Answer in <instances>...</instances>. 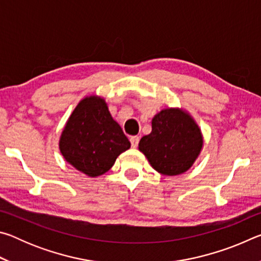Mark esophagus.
<instances>
[{
	"instance_id": "1",
	"label": "esophagus",
	"mask_w": 261,
	"mask_h": 261,
	"mask_svg": "<svg viewBox=\"0 0 261 261\" xmlns=\"http://www.w3.org/2000/svg\"><path fill=\"white\" fill-rule=\"evenodd\" d=\"M130 143H131V146L136 148L138 146V143H139V137L138 136H132L130 137Z\"/></svg>"
}]
</instances>
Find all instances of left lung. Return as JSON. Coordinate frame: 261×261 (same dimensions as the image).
Returning a JSON list of instances; mask_svg holds the SVG:
<instances>
[{
  "mask_svg": "<svg viewBox=\"0 0 261 261\" xmlns=\"http://www.w3.org/2000/svg\"><path fill=\"white\" fill-rule=\"evenodd\" d=\"M202 135L191 115L167 108L152 120V132L139 141V151L158 173L168 176L189 170L200 154Z\"/></svg>",
  "mask_w": 261,
  "mask_h": 261,
  "instance_id": "1",
  "label": "left lung"
}]
</instances>
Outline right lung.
Wrapping results in <instances>:
<instances>
[{
  "instance_id": "right-lung-1",
  "label": "right lung",
  "mask_w": 261,
  "mask_h": 261,
  "mask_svg": "<svg viewBox=\"0 0 261 261\" xmlns=\"http://www.w3.org/2000/svg\"><path fill=\"white\" fill-rule=\"evenodd\" d=\"M130 146L105 99L95 95L86 96L77 105L60 138L65 161L90 177L108 171Z\"/></svg>"
}]
</instances>
